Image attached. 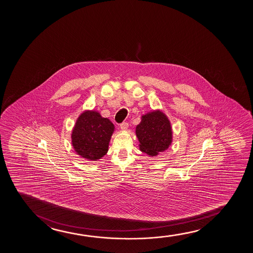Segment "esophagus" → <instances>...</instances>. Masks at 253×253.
<instances>
[{
	"label": "esophagus",
	"mask_w": 253,
	"mask_h": 253,
	"mask_svg": "<svg viewBox=\"0 0 253 253\" xmlns=\"http://www.w3.org/2000/svg\"><path fill=\"white\" fill-rule=\"evenodd\" d=\"M128 127V124L127 122H124V123H122L121 125H120V128L123 130H125V129H127Z\"/></svg>",
	"instance_id": "34e87169"
}]
</instances>
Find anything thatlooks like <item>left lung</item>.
<instances>
[{
	"mask_svg": "<svg viewBox=\"0 0 253 253\" xmlns=\"http://www.w3.org/2000/svg\"><path fill=\"white\" fill-rule=\"evenodd\" d=\"M135 133L141 150L151 156L164 151L172 142L169 121L160 111H153L142 116V121L136 126Z\"/></svg>",
	"mask_w": 253,
	"mask_h": 253,
	"instance_id": "8db88e82",
	"label": "left lung"
}]
</instances>
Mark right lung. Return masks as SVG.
<instances>
[{
	"label": "right lung",
	"instance_id": "obj_1",
	"mask_svg": "<svg viewBox=\"0 0 253 253\" xmlns=\"http://www.w3.org/2000/svg\"><path fill=\"white\" fill-rule=\"evenodd\" d=\"M114 125L96 111H85L78 118L72 134L73 148L80 156L96 161L107 153Z\"/></svg>",
	"mask_w": 253,
	"mask_h": 253
}]
</instances>
